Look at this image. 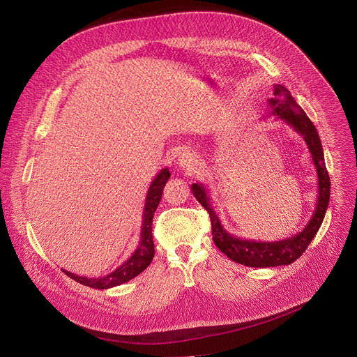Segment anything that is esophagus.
Listing matches in <instances>:
<instances>
[{
	"mask_svg": "<svg viewBox=\"0 0 357 357\" xmlns=\"http://www.w3.org/2000/svg\"><path fill=\"white\" fill-rule=\"evenodd\" d=\"M177 164H178L180 168L185 169V172L193 173V172H196V168H197V158H196V155L193 154V152L184 151V152H181V154L178 155Z\"/></svg>",
	"mask_w": 357,
	"mask_h": 357,
	"instance_id": "34e87169",
	"label": "esophagus"
}]
</instances>
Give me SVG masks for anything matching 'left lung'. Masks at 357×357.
I'll return each mask as SVG.
<instances>
[{
  "label": "left lung",
  "mask_w": 357,
  "mask_h": 357,
  "mask_svg": "<svg viewBox=\"0 0 357 357\" xmlns=\"http://www.w3.org/2000/svg\"><path fill=\"white\" fill-rule=\"evenodd\" d=\"M268 114L282 119V121H284L301 135L310 149L312 162L317 169L318 197L315 211L310 219V222L305 225V228L299 234L289 236L286 240L273 243L243 240L238 238V236H234L222 227L219 216L212 209L211 199L205 185L202 183L192 184V192L196 200L209 212L215 245L232 261L248 267H276L291 264L296 259H299L318 232L330 202L331 184L319 135L307 113L296 103L289 90L280 86V84H275L273 98H268Z\"/></svg>",
  "instance_id": "left-lung-1"
}]
</instances>
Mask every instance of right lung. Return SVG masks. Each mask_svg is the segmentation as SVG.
<instances>
[{
	"label": "right lung",
	"mask_w": 357,
	"mask_h": 357,
	"mask_svg": "<svg viewBox=\"0 0 357 357\" xmlns=\"http://www.w3.org/2000/svg\"><path fill=\"white\" fill-rule=\"evenodd\" d=\"M168 178H169L168 168H162L161 172L155 176V178L152 180L146 193V199H145L141 238H139L138 247L123 264H121L116 270H113L112 273L103 278L78 276L71 273V271L63 270L65 275L70 276L71 279H74L81 284L94 287V289H110V287L126 283L130 279L137 278L139 273H142V271L151 264L155 254L154 241H152V218H154V213L158 208V203L162 196V189Z\"/></svg>",
	"instance_id": "obj_1"
}]
</instances>
